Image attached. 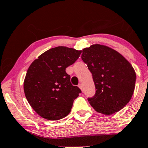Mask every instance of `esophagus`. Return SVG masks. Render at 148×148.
Segmentation results:
<instances>
[{"mask_svg": "<svg viewBox=\"0 0 148 148\" xmlns=\"http://www.w3.org/2000/svg\"><path fill=\"white\" fill-rule=\"evenodd\" d=\"M79 88L81 89L82 91H83V84H82V83H80V84H79Z\"/></svg>", "mask_w": 148, "mask_h": 148, "instance_id": "34e87169", "label": "esophagus"}]
</instances>
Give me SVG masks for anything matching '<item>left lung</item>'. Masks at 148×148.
Here are the masks:
<instances>
[{
	"label": "left lung",
	"mask_w": 148,
	"mask_h": 148,
	"mask_svg": "<svg viewBox=\"0 0 148 148\" xmlns=\"http://www.w3.org/2000/svg\"><path fill=\"white\" fill-rule=\"evenodd\" d=\"M81 58L95 85V94L88 99L91 106L103 114L120 111L134 91L136 73L131 64L118 51L99 44L83 49Z\"/></svg>",
	"instance_id": "obj_1"
}]
</instances>
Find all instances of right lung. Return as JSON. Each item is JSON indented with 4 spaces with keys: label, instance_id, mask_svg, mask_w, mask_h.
I'll return each mask as SVG.
<instances>
[{
    "label": "right lung",
    "instance_id": "right-lung-1",
    "mask_svg": "<svg viewBox=\"0 0 148 148\" xmlns=\"http://www.w3.org/2000/svg\"><path fill=\"white\" fill-rule=\"evenodd\" d=\"M81 50L63 46L51 48L32 62L25 78L24 92L28 103L39 116L56 121L72 110L81 90L72 85L65 69L75 63Z\"/></svg>",
    "mask_w": 148,
    "mask_h": 148
}]
</instances>
